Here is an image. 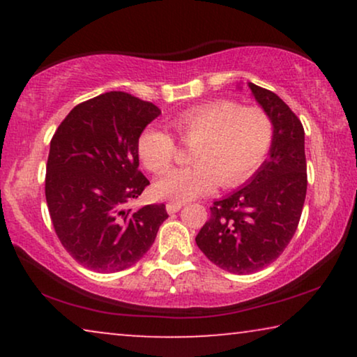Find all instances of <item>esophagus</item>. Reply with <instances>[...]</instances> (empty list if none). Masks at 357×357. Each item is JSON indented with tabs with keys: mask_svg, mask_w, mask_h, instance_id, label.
I'll return each mask as SVG.
<instances>
[{
	"mask_svg": "<svg viewBox=\"0 0 357 357\" xmlns=\"http://www.w3.org/2000/svg\"><path fill=\"white\" fill-rule=\"evenodd\" d=\"M182 206H183L182 203H167V206H165V209H167L169 214H172V213H177Z\"/></svg>",
	"mask_w": 357,
	"mask_h": 357,
	"instance_id": "obj_1",
	"label": "esophagus"
}]
</instances>
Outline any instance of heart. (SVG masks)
Here are the masks:
<instances>
[{"label": "heart", "instance_id": "heart-1", "mask_svg": "<svg viewBox=\"0 0 357 357\" xmlns=\"http://www.w3.org/2000/svg\"><path fill=\"white\" fill-rule=\"evenodd\" d=\"M170 126L183 144L193 146L187 169H175L154 183L159 198L185 203L216 187L243 182L263 162L273 143V121L260 107L211 100L182 112ZM144 167L162 174L172 165L177 146L165 131L149 126L138 139Z\"/></svg>", "mask_w": 357, "mask_h": 357}]
</instances>
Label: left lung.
I'll use <instances>...</instances> for the list:
<instances>
[{"mask_svg":"<svg viewBox=\"0 0 357 357\" xmlns=\"http://www.w3.org/2000/svg\"><path fill=\"white\" fill-rule=\"evenodd\" d=\"M248 87L273 121L270 159L242 188L213 203L195 238L209 261L234 275L261 270L284 252L307 193L304 126L275 92Z\"/></svg>","mask_w":357,"mask_h":357,"instance_id":"8db88e82","label":"left lung"}]
</instances>
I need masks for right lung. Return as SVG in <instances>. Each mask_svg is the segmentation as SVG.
<instances>
[{"label":"right lung","mask_w":357,"mask_h":357,"mask_svg":"<svg viewBox=\"0 0 357 357\" xmlns=\"http://www.w3.org/2000/svg\"><path fill=\"white\" fill-rule=\"evenodd\" d=\"M160 110L126 92L76 105L50 141L45 198L61 245L82 266L115 273L133 266L169 218L165 204L123 209L149 185L138 139Z\"/></svg>","instance_id":"right-lung-1"}]
</instances>
